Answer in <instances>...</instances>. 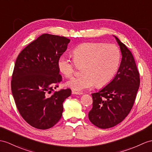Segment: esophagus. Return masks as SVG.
<instances>
[{"label": "esophagus", "instance_id": "esophagus-1", "mask_svg": "<svg viewBox=\"0 0 152 152\" xmlns=\"http://www.w3.org/2000/svg\"><path fill=\"white\" fill-rule=\"evenodd\" d=\"M72 94H74V95H82V94H83L82 92H78V91H73V90H72Z\"/></svg>", "mask_w": 152, "mask_h": 152}]
</instances>
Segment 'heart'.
<instances>
[{"mask_svg":"<svg viewBox=\"0 0 152 152\" xmlns=\"http://www.w3.org/2000/svg\"><path fill=\"white\" fill-rule=\"evenodd\" d=\"M73 59L62 55L58 58V68L66 77H71L77 66H83V75L70 79L66 85L78 91L90 89L95 84L102 87L112 79L119 67L121 53L115 45L86 42L73 51Z\"/></svg>","mask_w":152,"mask_h":152,"instance_id":"heart-1","label":"heart"}]
</instances>
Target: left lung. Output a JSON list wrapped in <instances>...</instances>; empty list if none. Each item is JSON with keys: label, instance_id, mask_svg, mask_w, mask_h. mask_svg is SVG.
Masks as SVG:
<instances>
[{"label": "left lung", "instance_id": "left-lung-1", "mask_svg": "<svg viewBox=\"0 0 152 152\" xmlns=\"http://www.w3.org/2000/svg\"><path fill=\"white\" fill-rule=\"evenodd\" d=\"M114 37L122 53L120 66L108 85L91 94L93 107L88 113L91 123L102 129L113 127L125 119L134 104L140 85L134 56L125 44Z\"/></svg>", "mask_w": 152, "mask_h": 152}]
</instances>
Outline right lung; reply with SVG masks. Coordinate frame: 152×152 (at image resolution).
Segmentation results:
<instances>
[{
	"instance_id": "right-lung-1",
	"label": "right lung",
	"mask_w": 152,
	"mask_h": 152,
	"mask_svg": "<svg viewBox=\"0 0 152 152\" xmlns=\"http://www.w3.org/2000/svg\"><path fill=\"white\" fill-rule=\"evenodd\" d=\"M70 39L42 34L18 55L11 87L20 115L31 126L49 129L61 119L70 89L54 91L62 81L57 62Z\"/></svg>"
}]
</instances>
